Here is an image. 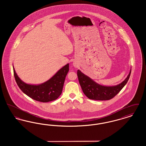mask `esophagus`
I'll return each instance as SVG.
<instances>
[{"label":"esophagus","mask_w":146,"mask_h":146,"mask_svg":"<svg viewBox=\"0 0 146 146\" xmlns=\"http://www.w3.org/2000/svg\"><path fill=\"white\" fill-rule=\"evenodd\" d=\"M73 65L76 68H77V67H78V64L76 62H73Z\"/></svg>","instance_id":"obj_1"}]
</instances>
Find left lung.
I'll return each mask as SVG.
<instances>
[{
	"instance_id": "8db88e82",
	"label": "left lung",
	"mask_w": 146,
	"mask_h": 146,
	"mask_svg": "<svg viewBox=\"0 0 146 146\" xmlns=\"http://www.w3.org/2000/svg\"><path fill=\"white\" fill-rule=\"evenodd\" d=\"M131 69L127 78L116 86H106L96 83L89 76L78 70L77 76L84 94L89 99L94 100H109L116 96L128 82Z\"/></svg>"
}]
</instances>
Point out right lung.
<instances>
[{
    "instance_id": "obj_1",
    "label": "right lung",
    "mask_w": 146,
    "mask_h": 146,
    "mask_svg": "<svg viewBox=\"0 0 146 146\" xmlns=\"http://www.w3.org/2000/svg\"><path fill=\"white\" fill-rule=\"evenodd\" d=\"M13 70L16 83L23 93L35 101L48 102L55 100L61 95L66 76L69 71V64L63 67L49 80L39 85L24 83L17 75L14 67Z\"/></svg>"
}]
</instances>
